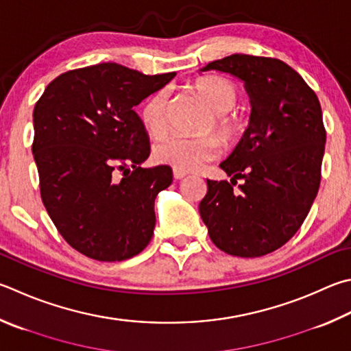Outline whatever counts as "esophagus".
Segmentation results:
<instances>
[{"label":"esophagus","instance_id":"1","mask_svg":"<svg viewBox=\"0 0 351 351\" xmlns=\"http://www.w3.org/2000/svg\"><path fill=\"white\" fill-rule=\"evenodd\" d=\"M186 176H187L186 171H181V170L173 169V178H175V180H182V178H186Z\"/></svg>","mask_w":351,"mask_h":351}]
</instances>
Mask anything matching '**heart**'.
Returning a JSON list of instances; mask_svg holds the SVG:
<instances>
[{
  "instance_id": "heart-1",
  "label": "heart",
  "mask_w": 351,
  "mask_h": 351,
  "mask_svg": "<svg viewBox=\"0 0 351 351\" xmlns=\"http://www.w3.org/2000/svg\"><path fill=\"white\" fill-rule=\"evenodd\" d=\"M196 93L216 114L215 127L228 143L239 139L247 129V119L242 113L233 109L239 90L230 80L224 76L208 75L193 82ZM143 124L150 135L159 136L167 129L165 121V92L159 90L152 95L141 107ZM222 152V143L213 135L187 138L171 135L155 145L154 155L159 164L170 165L181 171H196L204 164L212 161Z\"/></svg>"
}]
</instances>
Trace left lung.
<instances>
[{
	"label": "left lung",
	"mask_w": 351,
	"mask_h": 351,
	"mask_svg": "<svg viewBox=\"0 0 351 351\" xmlns=\"http://www.w3.org/2000/svg\"><path fill=\"white\" fill-rule=\"evenodd\" d=\"M228 73L250 98L248 127L219 167L228 181L207 180L199 215L208 237L232 256L258 258L282 247L319 190L326 129L316 93L296 70L264 56L234 53L199 72ZM237 179H244L232 193Z\"/></svg>",
	"instance_id": "1"
}]
</instances>
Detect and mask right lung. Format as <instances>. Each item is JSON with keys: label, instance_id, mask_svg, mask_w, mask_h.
Masks as SVG:
<instances>
[{"label": "right lung", "instance_id": "add662e5", "mask_svg": "<svg viewBox=\"0 0 351 351\" xmlns=\"http://www.w3.org/2000/svg\"><path fill=\"white\" fill-rule=\"evenodd\" d=\"M175 75L103 62L60 75L35 104L32 154L44 207L61 237L88 258L129 259L154 237L156 195L173 173L169 165L141 167L150 141L133 107Z\"/></svg>", "mask_w": 351, "mask_h": 351}]
</instances>
